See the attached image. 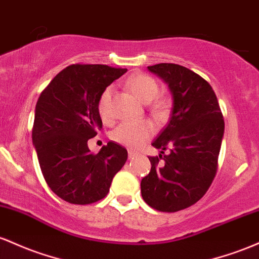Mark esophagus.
I'll return each instance as SVG.
<instances>
[{
  "instance_id": "obj_1",
  "label": "esophagus",
  "mask_w": 259,
  "mask_h": 259,
  "mask_svg": "<svg viewBox=\"0 0 259 259\" xmlns=\"http://www.w3.org/2000/svg\"><path fill=\"white\" fill-rule=\"evenodd\" d=\"M136 155H137V153L133 152V150H128V158L130 159H133Z\"/></svg>"
}]
</instances>
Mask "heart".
<instances>
[{"instance_id": "heart-1", "label": "heart", "mask_w": 259, "mask_h": 259, "mask_svg": "<svg viewBox=\"0 0 259 259\" xmlns=\"http://www.w3.org/2000/svg\"><path fill=\"white\" fill-rule=\"evenodd\" d=\"M128 88L136 94L139 100L144 103H150L159 95V84L150 75L138 73L132 75L127 82ZM112 98H114V87L109 85L104 89L99 98L98 110L104 121H110L112 118ZM166 110V101L164 99H155L153 105V111L161 115ZM155 132V126L152 121H124L118 124L112 131L111 138L116 143L126 145L130 148H138L144 144Z\"/></svg>"}]
</instances>
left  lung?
Here are the masks:
<instances>
[{
    "label": "left lung",
    "instance_id": "left-lung-1",
    "mask_svg": "<svg viewBox=\"0 0 259 259\" xmlns=\"http://www.w3.org/2000/svg\"><path fill=\"white\" fill-rule=\"evenodd\" d=\"M164 79L172 94L167 126L152 145V168L142 179L144 202L159 211L182 210L204 196L218 168L224 118L215 93L204 78L175 63L148 67ZM166 149L170 153L164 155Z\"/></svg>",
    "mask_w": 259,
    "mask_h": 259
}]
</instances>
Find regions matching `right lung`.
I'll return each mask as SVG.
<instances>
[{
    "label": "right lung",
    "instance_id": "add662e5",
    "mask_svg": "<svg viewBox=\"0 0 259 259\" xmlns=\"http://www.w3.org/2000/svg\"><path fill=\"white\" fill-rule=\"evenodd\" d=\"M126 72L106 65H71L37 99L33 143L46 184L66 202L92 204L103 199L127 160L126 148L115 142L98 154L88 148L103 127L99 98Z\"/></svg>",
    "mask_w": 259,
    "mask_h": 259
}]
</instances>
